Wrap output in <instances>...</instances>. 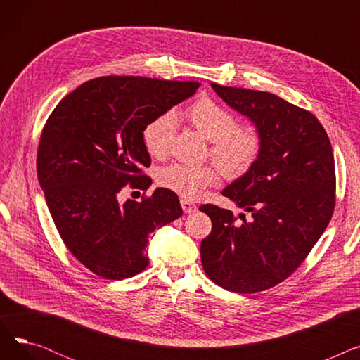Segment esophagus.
I'll use <instances>...</instances> for the list:
<instances>
[{"label":"esophagus","mask_w":360,"mask_h":360,"mask_svg":"<svg viewBox=\"0 0 360 360\" xmlns=\"http://www.w3.org/2000/svg\"><path fill=\"white\" fill-rule=\"evenodd\" d=\"M181 207H182L184 213H186V214H190V213H195V212L198 210V207H197L194 202L188 201V200H181Z\"/></svg>","instance_id":"esophagus-1"}]
</instances>
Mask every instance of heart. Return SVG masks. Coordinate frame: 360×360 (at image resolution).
<instances>
[{"label":"heart","mask_w":360,"mask_h":360,"mask_svg":"<svg viewBox=\"0 0 360 360\" xmlns=\"http://www.w3.org/2000/svg\"><path fill=\"white\" fill-rule=\"evenodd\" d=\"M186 120L201 136L212 140L210 156L226 178L245 175L258 160L262 134L254 124H236V115L210 98L197 99L185 112ZM178 129L176 112L169 109L151 120L143 129V144L155 159L167 156ZM219 172L209 165L174 163L163 167L158 182L166 190L188 200H198L207 186L216 184Z\"/></svg>","instance_id":"obj_1"}]
</instances>
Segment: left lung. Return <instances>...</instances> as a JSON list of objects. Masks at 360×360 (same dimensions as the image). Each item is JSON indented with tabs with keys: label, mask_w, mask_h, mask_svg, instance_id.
<instances>
[{
	"label": "left lung",
	"mask_w": 360,
	"mask_h": 360,
	"mask_svg": "<svg viewBox=\"0 0 360 360\" xmlns=\"http://www.w3.org/2000/svg\"><path fill=\"white\" fill-rule=\"evenodd\" d=\"M262 134L255 165L223 190L251 213L204 204L212 232L201 242L205 274L235 293H255L286 280L305 261L335 205V167L324 127L307 109L273 93L212 83Z\"/></svg>",
	"instance_id": "obj_1"
}]
</instances>
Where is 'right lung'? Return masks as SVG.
<instances>
[{
    "label": "right lung",
    "mask_w": 360,
    "mask_h": 360,
    "mask_svg": "<svg viewBox=\"0 0 360 360\" xmlns=\"http://www.w3.org/2000/svg\"><path fill=\"white\" fill-rule=\"evenodd\" d=\"M198 82L105 75L55 106L37 148V178L68 251L102 278L122 280L148 266V235L182 216L178 195L158 188L141 202L118 194L147 190L144 127L190 98Z\"/></svg>",
    "instance_id": "add662e5"
}]
</instances>
